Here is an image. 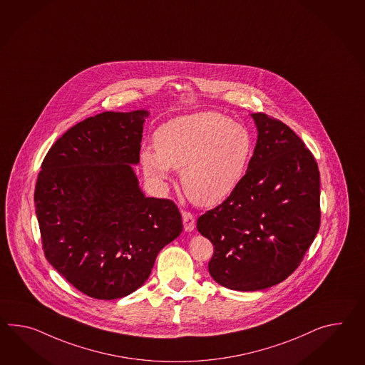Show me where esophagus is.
I'll list each match as a JSON object with an SVG mask.
<instances>
[{"label":"esophagus","mask_w":365,"mask_h":365,"mask_svg":"<svg viewBox=\"0 0 365 365\" xmlns=\"http://www.w3.org/2000/svg\"><path fill=\"white\" fill-rule=\"evenodd\" d=\"M182 219H183V225H185V231L192 232L195 230V219L192 214L182 211Z\"/></svg>","instance_id":"1"}]
</instances>
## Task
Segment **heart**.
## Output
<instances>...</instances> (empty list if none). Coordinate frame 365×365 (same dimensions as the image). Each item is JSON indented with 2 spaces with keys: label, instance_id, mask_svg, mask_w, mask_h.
<instances>
[{
  "label": "heart",
  "instance_id": "heart-1",
  "mask_svg": "<svg viewBox=\"0 0 365 365\" xmlns=\"http://www.w3.org/2000/svg\"><path fill=\"white\" fill-rule=\"evenodd\" d=\"M154 143L155 150L141 153L145 175L162 185L171 169L182 170L183 191L202 207L219 205L231 195L253 150L248 129L214 110L171 118L158 128Z\"/></svg>",
  "mask_w": 365,
  "mask_h": 365
}]
</instances>
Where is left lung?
I'll use <instances>...</instances> for the list:
<instances>
[{"label": "left lung", "instance_id": "left-lung-1", "mask_svg": "<svg viewBox=\"0 0 365 365\" xmlns=\"http://www.w3.org/2000/svg\"><path fill=\"white\" fill-rule=\"evenodd\" d=\"M257 143L248 169L222 205L196 228L214 245L210 274L237 292L282 282L299 267L320 224L318 165L284 123L250 115Z\"/></svg>", "mask_w": 365, "mask_h": 365}]
</instances>
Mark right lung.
Here are the masks:
<instances>
[{"label":"right lung","instance_id":"obj_1","mask_svg":"<svg viewBox=\"0 0 365 365\" xmlns=\"http://www.w3.org/2000/svg\"><path fill=\"white\" fill-rule=\"evenodd\" d=\"M149 110L103 112L53 143L34 202L47 261L79 292L117 299L149 278L183 230L177 205L145 196L134 173Z\"/></svg>","mask_w":365,"mask_h":365}]
</instances>
